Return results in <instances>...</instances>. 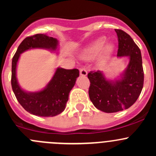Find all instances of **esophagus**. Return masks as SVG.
<instances>
[{"mask_svg":"<svg viewBox=\"0 0 156 156\" xmlns=\"http://www.w3.org/2000/svg\"><path fill=\"white\" fill-rule=\"evenodd\" d=\"M80 75L82 76H86L87 75V72L85 69H80Z\"/></svg>","mask_w":156,"mask_h":156,"instance_id":"34e87169","label":"esophagus"}]
</instances>
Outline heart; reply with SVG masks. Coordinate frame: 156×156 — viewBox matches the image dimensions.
<instances>
[{
  "instance_id": "heart-1",
  "label": "heart",
  "mask_w": 156,
  "mask_h": 156,
  "mask_svg": "<svg viewBox=\"0 0 156 156\" xmlns=\"http://www.w3.org/2000/svg\"><path fill=\"white\" fill-rule=\"evenodd\" d=\"M106 43V39L104 37H100L98 40L96 41L93 44H91L89 48H87L84 51V53L82 54V57L84 59L90 58L98 53L101 50V49L103 48V45ZM113 50V46L111 44L106 45L104 50V56L105 57H107L112 53Z\"/></svg>"
}]
</instances>
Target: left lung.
<instances>
[{
  "label": "left lung",
  "mask_w": 156,
  "mask_h": 156,
  "mask_svg": "<svg viewBox=\"0 0 156 156\" xmlns=\"http://www.w3.org/2000/svg\"><path fill=\"white\" fill-rule=\"evenodd\" d=\"M117 33L118 56H129L130 61L120 80L110 81L100 71H90V100L96 108L107 113L116 112L130 108L139 97L144 81L141 52L128 34L121 29Z\"/></svg>",
  "instance_id": "8db88e82"
}]
</instances>
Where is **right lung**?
Wrapping results in <instances>:
<instances>
[{
	"label": "right lung",
	"mask_w": 156,
	"mask_h": 156,
	"mask_svg": "<svg viewBox=\"0 0 156 156\" xmlns=\"http://www.w3.org/2000/svg\"><path fill=\"white\" fill-rule=\"evenodd\" d=\"M58 41L56 38L44 34H36L26 37L22 41L12 60L11 85L17 100L31 114L42 117H53L65 109L69 94L79 76L77 69L58 68L46 88L35 93H27L19 86L16 77V64L20 53L32 48L56 50Z\"/></svg>",
	"instance_id": "1"
}]
</instances>
